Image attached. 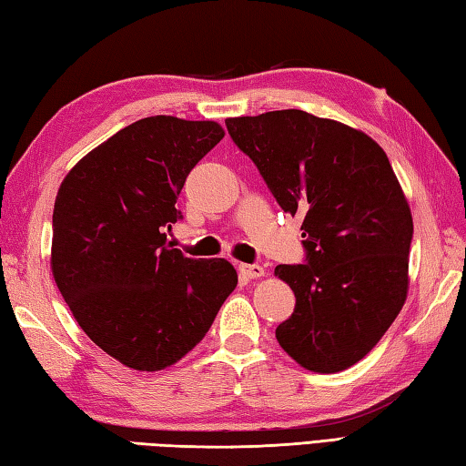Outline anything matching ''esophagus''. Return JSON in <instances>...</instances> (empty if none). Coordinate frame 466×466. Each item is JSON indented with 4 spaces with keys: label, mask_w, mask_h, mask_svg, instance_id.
I'll use <instances>...</instances> for the list:
<instances>
[{
    "label": "esophagus",
    "mask_w": 466,
    "mask_h": 466,
    "mask_svg": "<svg viewBox=\"0 0 466 466\" xmlns=\"http://www.w3.org/2000/svg\"><path fill=\"white\" fill-rule=\"evenodd\" d=\"M238 272L244 279H260V276H264V268L258 264H238Z\"/></svg>",
    "instance_id": "esophagus-1"
}]
</instances>
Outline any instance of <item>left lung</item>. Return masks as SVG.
I'll return each instance as SVG.
<instances>
[{"label": "left lung", "instance_id": "1", "mask_svg": "<svg viewBox=\"0 0 466 466\" xmlns=\"http://www.w3.org/2000/svg\"><path fill=\"white\" fill-rule=\"evenodd\" d=\"M226 127L282 210L304 218V264L274 270L296 296L276 340L312 372L349 369L407 300L412 216L389 157L364 132L302 110Z\"/></svg>", "mask_w": 466, "mask_h": 466}]
</instances>
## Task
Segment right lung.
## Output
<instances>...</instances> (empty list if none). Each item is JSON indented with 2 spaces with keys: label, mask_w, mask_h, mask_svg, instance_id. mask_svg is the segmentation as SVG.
Returning <instances> with one entry per match:
<instances>
[{
  "label": "right lung",
  "mask_w": 466,
  "mask_h": 466,
  "mask_svg": "<svg viewBox=\"0 0 466 466\" xmlns=\"http://www.w3.org/2000/svg\"><path fill=\"white\" fill-rule=\"evenodd\" d=\"M224 137L216 122L152 116L116 132L64 177L52 272L82 330L134 370H162L200 342L238 274L196 260L166 232L187 174Z\"/></svg>",
  "instance_id": "obj_1"
}]
</instances>
